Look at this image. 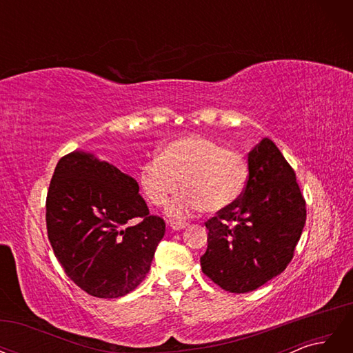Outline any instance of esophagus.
<instances>
[{
    "instance_id": "1",
    "label": "esophagus",
    "mask_w": 353,
    "mask_h": 353,
    "mask_svg": "<svg viewBox=\"0 0 353 353\" xmlns=\"http://www.w3.org/2000/svg\"><path fill=\"white\" fill-rule=\"evenodd\" d=\"M169 225H170V228H172L174 231H179V230L185 228L188 223L183 222V221H169Z\"/></svg>"
}]
</instances>
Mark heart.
Masks as SVG:
<instances>
[{"mask_svg":"<svg viewBox=\"0 0 353 353\" xmlns=\"http://www.w3.org/2000/svg\"><path fill=\"white\" fill-rule=\"evenodd\" d=\"M138 183L153 206H165L183 183L185 190L169 206L174 216L201 208L216 213L243 197L249 184V166L240 153L212 138L187 135L165 144L157 157L145 160Z\"/></svg>","mask_w":353,"mask_h":353,"instance_id":"heart-1","label":"heart"}]
</instances>
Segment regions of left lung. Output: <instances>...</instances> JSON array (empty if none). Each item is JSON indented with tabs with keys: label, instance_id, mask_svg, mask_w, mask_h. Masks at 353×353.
Instances as JSON below:
<instances>
[{
	"label": "left lung",
	"instance_id": "8db88e82",
	"mask_svg": "<svg viewBox=\"0 0 353 353\" xmlns=\"http://www.w3.org/2000/svg\"><path fill=\"white\" fill-rule=\"evenodd\" d=\"M243 197L206 222L203 274L231 293H249L280 275L294 254L306 221L296 174L270 138L248 156Z\"/></svg>",
	"mask_w": 353,
	"mask_h": 353
}]
</instances>
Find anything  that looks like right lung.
<instances>
[{"label": "right lung", "mask_w": 353, "mask_h": 353, "mask_svg": "<svg viewBox=\"0 0 353 353\" xmlns=\"http://www.w3.org/2000/svg\"><path fill=\"white\" fill-rule=\"evenodd\" d=\"M137 181L91 153L59 160L47 194V232L69 279L83 292L116 299L150 271L165 221L150 215ZM138 219L135 226H128Z\"/></svg>", "instance_id": "add662e5"}]
</instances>
